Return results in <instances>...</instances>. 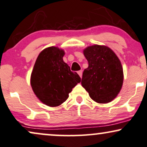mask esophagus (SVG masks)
Returning <instances> with one entry per match:
<instances>
[{"label":"esophagus","instance_id":"34e87169","mask_svg":"<svg viewBox=\"0 0 147 147\" xmlns=\"http://www.w3.org/2000/svg\"><path fill=\"white\" fill-rule=\"evenodd\" d=\"M78 75L80 76V77L82 78V70L78 71Z\"/></svg>","mask_w":147,"mask_h":147}]
</instances>
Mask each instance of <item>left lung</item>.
I'll use <instances>...</instances> for the list:
<instances>
[{"label":"left lung","instance_id":"left-lung-1","mask_svg":"<svg viewBox=\"0 0 147 147\" xmlns=\"http://www.w3.org/2000/svg\"><path fill=\"white\" fill-rule=\"evenodd\" d=\"M83 52L88 67L83 71L82 86L96 102H110L119 93L123 82L120 60L111 49L105 46H88Z\"/></svg>","mask_w":147,"mask_h":147}]
</instances>
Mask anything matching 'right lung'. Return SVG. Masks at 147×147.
<instances>
[{
    "label": "right lung",
    "instance_id": "right-lung-1",
    "mask_svg": "<svg viewBox=\"0 0 147 147\" xmlns=\"http://www.w3.org/2000/svg\"><path fill=\"white\" fill-rule=\"evenodd\" d=\"M64 50L49 47L40 52L36 60L31 76L32 90L41 102L50 107L62 104L72 88L80 82L76 72H72L63 61Z\"/></svg>",
    "mask_w": 147,
    "mask_h": 147
}]
</instances>
